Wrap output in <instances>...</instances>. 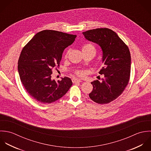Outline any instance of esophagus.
Returning a JSON list of instances; mask_svg holds the SVG:
<instances>
[{
  "label": "esophagus",
  "mask_w": 151,
  "mask_h": 151,
  "mask_svg": "<svg viewBox=\"0 0 151 151\" xmlns=\"http://www.w3.org/2000/svg\"><path fill=\"white\" fill-rule=\"evenodd\" d=\"M72 82L73 83H80L81 82V79H76V78H73L72 79Z\"/></svg>",
  "instance_id": "34e87169"
}]
</instances>
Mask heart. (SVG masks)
<instances>
[{
  "mask_svg": "<svg viewBox=\"0 0 151 151\" xmlns=\"http://www.w3.org/2000/svg\"><path fill=\"white\" fill-rule=\"evenodd\" d=\"M82 52H91V53H93L94 54H96V49L95 46L91 42H89V43H86L85 44H83L82 47ZM69 51H67L66 53L65 54V57L66 58L68 57ZM76 74L78 76H81L82 75V72L80 70H78L76 72Z\"/></svg>",
  "mask_w": 151,
  "mask_h": 151,
  "instance_id": "heart-1",
  "label": "heart"
}]
</instances>
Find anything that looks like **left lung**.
I'll return each mask as SVG.
<instances>
[{"mask_svg": "<svg viewBox=\"0 0 151 151\" xmlns=\"http://www.w3.org/2000/svg\"><path fill=\"white\" fill-rule=\"evenodd\" d=\"M89 41L99 44L103 51L104 66L99 72L104 78L91 83L93 89L89 94L93 101L107 104L116 99L127 86L131 73V55L128 46L114 31L96 29L82 32Z\"/></svg>", "mask_w": 151, "mask_h": 151, "instance_id": "8db88e82", "label": "left lung"}]
</instances>
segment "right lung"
<instances>
[{"mask_svg":"<svg viewBox=\"0 0 151 151\" xmlns=\"http://www.w3.org/2000/svg\"><path fill=\"white\" fill-rule=\"evenodd\" d=\"M76 35L45 30L37 33L23 47L18 61V70L26 91L35 100L49 104L69 91L72 82L64 77L51 79L53 68L60 66L63 50L75 41Z\"/></svg>","mask_w":151,"mask_h":151,"instance_id":"obj_1","label":"right lung"}]
</instances>
